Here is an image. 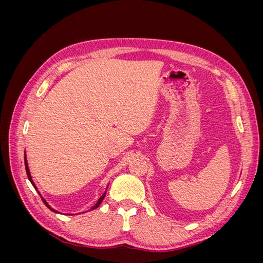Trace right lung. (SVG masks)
I'll use <instances>...</instances> for the list:
<instances>
[{
    "label": "right lung",
    "mask_w": 263,
    "mask_h": 263,
    "mask_svg": "<svg viewBox=\"0 0 263 263\" xmlns=\"http://www.w3.org/2000/svg\"><path fill=\"white\" fill-rule=\"evenodd\" d=\"M24 158H25V168H26V173H27V177H28V179H29V181H30V183H31V184H33V186L35 187V190L37 191V192H38V194L39 195H41L42 196V194H41V192H39V191H38V189H37V186L35 185V183H34V181H33V179H31V176H30V172H29V169H28V163H27V159H26V155H25V157H24ZM105 195H106V191H105V192H104V194H103L100 198H99V201L97 202V204H95L94 206H93V208L91 209V210H95V209H98L99 208V206H100V204L102 203V201L103 200H104V197H105ZM42 200H43V202L45 203V205L47 206V208H48L50 211H52V212H54V213H59L58 211H55V210H53V209H51V206L48 204V203H47V201L45 200V198L42 196Z\"/></svg>",
    "instance_id": "right-lung-1"
}]
</instances>
